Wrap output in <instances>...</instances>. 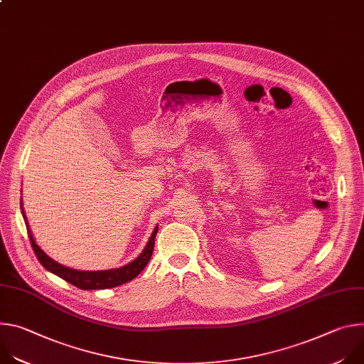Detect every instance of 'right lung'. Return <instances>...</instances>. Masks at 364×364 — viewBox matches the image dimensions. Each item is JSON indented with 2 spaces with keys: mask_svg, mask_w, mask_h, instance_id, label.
<instances>
[{
  "mask_svg": "<svg viewBox=\"0 0 364 364\" xmlns=\"http://www.w3.org/2000/svg\"><path fill=\"white\" fill-rule=\"evenodd\" d=\"M21 205V215L24 218L26 226H27V232H28V237L33 246V250L37 256V259L40 261V264L51 274H55L58 277H60L62 279L68 281L69 284L80 288V289H107V288H114V287H119L128 281H132L134 278H136L141 271L146 267L148 261L151 259L152 250H154V243H155V236H157L159 232V226H155L145 247L142 249V252L134 259L132 262L121 267V268H115V269H103V271H79V269H73L69 267H65L59 262H56L55 259H51L37 243L36 239L33 237V233L30 230L24 209H23V201L20 203Z\"/></svg>",
  "mask_w": 364,
  "mask_h": 364,
  "instance_id": "1",
  "label": "right lung"
}]
</instances>
